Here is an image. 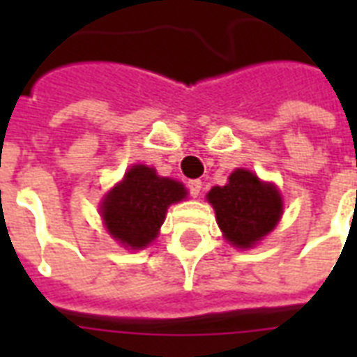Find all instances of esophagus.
Here are the masks:
<instances>
[{
  "instance_id": "esophagus-1",
  "label": "esophagus",
  "mask_w": 357,
  "mask_h": 357,
  "mask_svg": "<svg viewBox=\"0 0 357 357\" xmlns=\"http://www.w3.org/2000/svg\"><path fill=\"white\" fill-rule=\"evenodd\" d=\"M187 189H189L190 196H192V198H196V196L200 195L202 181H200V179H190L189 183H187Z\"/></svg>"
}]
</instances>
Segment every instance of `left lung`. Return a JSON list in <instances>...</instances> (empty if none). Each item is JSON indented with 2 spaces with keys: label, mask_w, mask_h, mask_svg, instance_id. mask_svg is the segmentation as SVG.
I'll return each instance as SVG.
<instances>
[{
  "label": "left lung",
  "mask_w": 357,
  "mask_h": 357,
  "mask_svg": "<svg viewBox=\"0 0 357 357\" xmlns=\"http://www.w3.org/2000/svg\"><path fill=\"white\" fill-rule=\"evenodd\" d=\"M224 187H213L207 200L228 243L250 248L274 229L282 217V196L272 183H261L250 170L237 168Z\"/></svg>",
  "instance_id": "obj_1"
}]
</instances>
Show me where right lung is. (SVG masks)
Masks as SVG:
<instances>
[{"instance_id": "add662e5", "label": "right lung", "mask_w": 357, "mask_h": 357, "mask_svg": "<svg viewBox=\"0 0 357 357\" xmlns=\"http://www.w3.org/2000/svg\"><path fill=\"white\" fill-rule=\"evenodd\" d=\"M185 195L179 181L159 178L153 168L135 165L102 202L105 228L123 246L144 248L159 234L168 206L183 200Z\"/></svg>"}]
</instances>
